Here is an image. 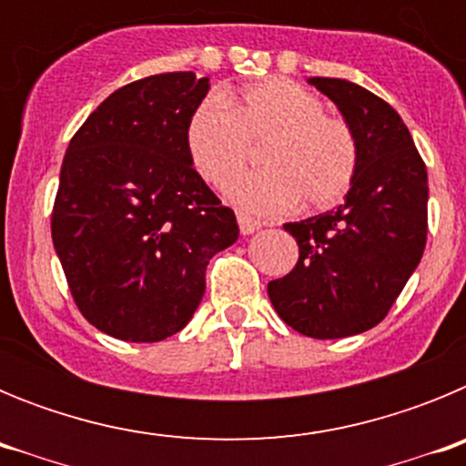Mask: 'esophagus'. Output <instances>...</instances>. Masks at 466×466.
Wrapping results in <instances>:
<instances>
[{
	"label": "esophagus",
	"mask_w": 466,
	"mask_h": 466,
	"mask_svg": "<svg viewBox=\"0 0 466 466\" xmlns=\"http://www.w3.org/2000/svg\"><path fill=\"white\" fill-rule=\"evenodd\" d=\"M238 226H240V233L242 236H252V233H257L258 228H261V221L254 219V217H247V214H238Z\"/></svg>",
	"instance_id": "obj_1"
}]
</instances>
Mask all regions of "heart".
Here are the masks:
<instances>
[{
	"mask_svg": "<svg viewBox=\"0 0 466 466\" xmlns=\"http://www.w3.org/2000/svg\"><path fill=\"white\" fill-rule=\"evenodd\" d=\"M258 147L261 170L238 177L228 198L247 212L278 214L303 203H340L357 175V142L343 118L324 114L317 95L289 79H263L236 95L205 97L184 127L188 163L221 188Z\"/></svg>",
	"mask_w": 466,
	"mask_h": 466,
	"instance_id": "heart-1",
	"label": "heart"
}]
</instances>
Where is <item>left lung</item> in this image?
Returning <instances> with one entry per match:
<instances>
[{"instance_id":"obj_1","label":"left lung","mask_w":466,"mask_h":466,"mask_svg":"<svg viewBox=\"0 0 466 466\" xmlns=\"http://www.w3.org/2000/svg\"><path fill=\"white\" fill-rule=\"evenodd\" d=\"M308 84L339 106L357 142V175L343 205L284 224L299 261L268 282L284 322L310 339H345L385 319L427 242V167L409 127L371 90L345 79Z\"/></svg>"}]
</instances>
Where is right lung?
Instances as JSON below:
<instances>
[{
    "label": "right lung",
    "mask_w": 466,
    "mask_h": 466,
    "mask_svg": "<svg viewBox=\"0 0 466 466\" xmlns=\"http://www.w3.org/2000/svg\"><path fill=\"white\" fill-rule=\"evenodd\" d=\"M208 90V76L193 72L133 81L86 118L65 154L53 247L81 315L118 340L158 343L182 331L209 258L240 236L184 147Z\"/></svg>",
    "instance_id": "1"
}]
</instances>
